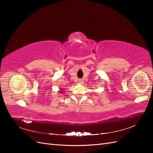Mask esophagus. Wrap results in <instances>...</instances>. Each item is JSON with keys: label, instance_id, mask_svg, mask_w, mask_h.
I'll list each match as a JSON object with an SVG mask.
<instances>
[{"label": "esophagus", "instance_id": "obj_1", "mask_svg": "<svg viewBox=\"0 0 153 153\" xmlns=\"http://www.w3.org/2000/svg\"><path fill=\"white\" fill-rule=\"evenodd\" d=\"M79 83H80V84H82V83H83V80H79Z\"/></svg>", "mask_w": 153, "mask_h": 153}]
</instances>
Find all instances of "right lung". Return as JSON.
<instances>
[{
	"label": "right lung",
	"mask_w": 153,
	"mask_h": 153,
	"mask_svg": "<svg viewBox=\"0 0 153 153\" xmlns=\"http://www.w3.org/2000/svg\"><path fill=\"white\" fill-rule=\"evenodd\" d=\"M64 92V91H61V92H62H62Z\"/></svg>",
	"instance_id": "1"
}]
</instances>
